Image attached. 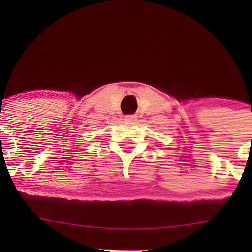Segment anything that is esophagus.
Segmentation results:
<instances>
[{
	"mask_svg": "<svg viewBox=\"0 0 252 252\" xmlns=\"http://www.w3.org/2000/svg\"><path fill=\"white\" fill-rule=\"evenodd\" d=\"M124 120L128 121V122H134V121L137 120V116H136V115H126V116L124 117Z\"/></svg>",
	"mask_w": 252,
	"mask_h": 252,
	"instance_id": "34e87169",
	"label": "esophagus"
}]
</instances>
